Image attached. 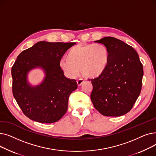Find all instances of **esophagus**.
<instances>
[{
    "instance_id": "obj_1",
    "label": "esophagus",
    "mask_w": 156,
    "mask_h": 156,
    "mask_svg": "<svg viewBox=\"0 0 156 156\" xmlns=\"http://www.w3.org/2000/svg\"><path fill=\"white\" fill-rule=\"evenodd\" d=\"M84 81V80L83 78H79L78 80H77V83H78V86H80L81 84H82V83Z\"/></svg>"
}]
</instances>
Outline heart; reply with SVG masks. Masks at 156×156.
I'll use <instances>...</instances> for the list:
<instances>
[{
	"mask_svg": "<svg viewBox=\"0 0 156 156\" xmlns=\"http://www.w3.org/2000/svg\"><path fill=\"white\" fill-rule=\"evenodd\" d=\"M66 58L59 62L61 68L70 78H76L80 70L89 78L100 76L107 68L109 54L107 47L102 44L77 45L73 47Z\"/></svg>",
	"mask_w": 156,
	"mask_h": 156,
	"instance_id": "heart-1",
	"label": "heart"
}]
</instances>
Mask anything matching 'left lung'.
<instances>
[{"label": "left lung", "mask_w": 156, "mask_h": 156, "mask_svg": "<svg viewBox=\"0 0 156 156\" xmlns=\"http://www.w3.org/2000/svg\"><path fill=\"white\" fill-rule=\"evenodd\" d=\"M95 42L107 47L109 58L105 71L90 80L92 102L104 116L124 115L132 109L140 94L143 65L135 49L119 39L107 37Z\"/></svg>", "instance_id": "left-lung-1"}]
</instances>
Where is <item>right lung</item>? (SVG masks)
I'll return each mask as SVG.
<instances>
[{"label":"right lung","mask_w":156,"mask_h":156,"mask_svg":"<svg viewBox=\"0 0 156 156\" xmlns=\"http://www.w3.org/2000/svg\"><path fill=\"white\" fill-rule=\"evenodd\" d=\"M75 42L41 41L23 51L11 69L12 94L25 116L42 123L59 121L66 112L69 96L77 88L76 80L66 78L59 62ZM40 67L46 74L43 82L35 87L27 80L28 72Z\"/></svg>","instance_id":"add662e5"}]
</instances>
